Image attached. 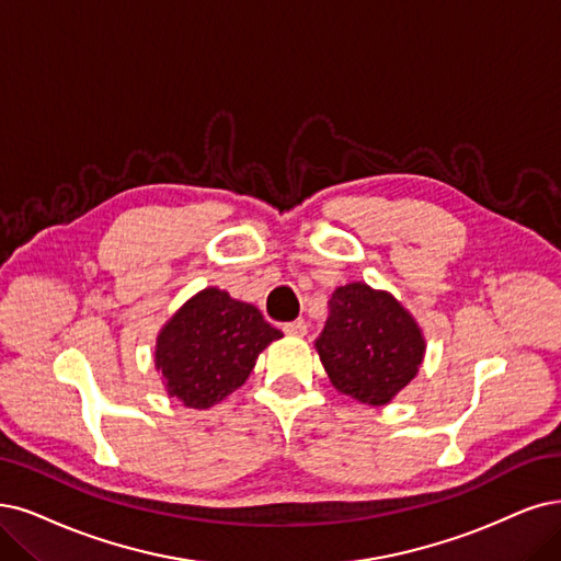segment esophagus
I'll return each instance as SVG.
<instances>
[{
    "instance_id": "esophagus-1",
    "label": "esophagus",
    "mask_w": 561,
    "mask_h": 561,
    "mask_svg": "<svg viewBox=\"0 0 561 561\" xmlns=\"http://www.w3.org/2000/svg\"><path fill=\"white\" fill-rule=\"evenodd\" d=\"M282 330H284L286 335L302 337V335H307V323H305L302 319H298V321H291V323H284V325H282Z\"/></svg>"
}]
</instances>
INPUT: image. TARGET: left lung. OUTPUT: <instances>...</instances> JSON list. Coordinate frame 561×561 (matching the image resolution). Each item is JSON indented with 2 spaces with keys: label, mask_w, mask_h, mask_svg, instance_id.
I'll use <instances>...</instances> for the list:
<instances>
[{
  "label": "left lung",
  "mask_w": 561,
  "mask_h": 561,
  "mask_svg": "<svg viewBox=\"0 0 561 561\" xmlns=\"http://www.w3.org/2000/svg\"><path fill=\"white\" fill-rule=\"evenodd\" d=\"M317 351L333 386L369 407L388 404L419 375L425 337L402 302L365 282L340 286Z\"/></svg>",
  "instance_id": "obj_1"
}]
</instances>
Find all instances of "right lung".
Here are the masks:
<instances>
[{
	"label": "right lung",
	"mask_w": 561,
	"mask_h": 561,
	"mask_svg": "<svg viewBox=\"0 0 561 561\" xmlns=\"http://www.w3.org/2000/svg\"><path fill=\"white\" fill-rule=\"evenodd\" d=\"M279 337V330L254 305L210 286L186 300L161 328L154 365L171 398L207 409L240 388L261 351Z\"/></svg>",
	"instance_id": "1"
}]
</instances>
